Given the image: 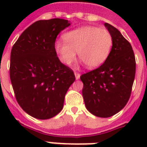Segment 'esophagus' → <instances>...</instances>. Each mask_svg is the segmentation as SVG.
Instances as JSON below:
<instances>
[{
	"label": "esophagus",
	"instance_id": "34e87169",
	"mask_svg": "<svg viewBox=\"0 0 147 147\" xmlns=\"http://www.w3.org/2000/svg\"><path fill=\"white\" fill-rule=\"evenodd\" d=\"M75 76H76V80H78V79H79V78H80V74L78 73V72H76V71H75Z\"/></svg>",
	"mask_w": 147,
	"mask_h": 147
}]
</instances>
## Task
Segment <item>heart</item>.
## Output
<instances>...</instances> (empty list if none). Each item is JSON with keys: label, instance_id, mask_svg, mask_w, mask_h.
<instances>
[{"label": "heart", "instance_id": "obj_1", "mask_svg": "<svg viewBox=\"0 0 147 147\" xmlns=\"http://www.w3.org/2000/svg\"><path fill=\"white\" fill-rule=\"evenodd\" d=\"M64 42L58 40L54 49L61 62L70 65L78 58L88 68L100 66L107 59L113 46L111 33L106 29L83 26L64 33Z\"/></svg>", "mask_w": 147, "mask_h": 147}]
</instances>
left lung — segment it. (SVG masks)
I'll return each mask as SVG.
<instances>
[{"mask_svg":"<svg viewBox=\"0 0 147 147\" xmlns=\"http://www.w3.org/2000/svg\"><path fill=\"white\" fill-rule=\"evenodd\" d=\"M113 46L108 57L98 69L83 74L82 95L85 107L99 117H109L123 109L130 98L136 72L132 47L121 32L111 24Z\"/></svg>","mask_w":147,"mask_h":147,"instance_id":"obj_1","label":"left lung"}]
</instances>
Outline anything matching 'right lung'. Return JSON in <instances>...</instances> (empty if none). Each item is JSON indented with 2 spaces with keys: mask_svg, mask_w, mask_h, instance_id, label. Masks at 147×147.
Listing matches in <instances>:
<instances>
[{
  "mask_svg": "<svg viewBox=\"0 0 147 147\" xmlns=\"http://www.w3.org/2000/svg\"><path fill=\"white\" fill-rule=\"evenodd\" d=\"M67 20H38L23 32L10 53V77L22 109L34 118H52L62 111L65 95L76 80L54 49Z\"/></svg>",
  "mask_w": 147,
  "mask_h": 147,
  "instance_id": "right-lung-1",
  "label": "right lung"
}]
</instances>
